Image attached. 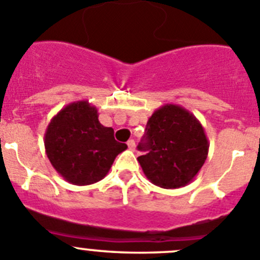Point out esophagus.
<instances>
[{
  "label": "esophagus",
  "instance_id": "obj_1",
  "mask_svg": "<svg viewBox=\"0 0 260 260\" xmlns=\"http://www.w3.org/2000/svg\"><path fill=\"white\" fill-rule=\"evenodd\" d=\"M127 145H128V148H129V150H135V147H136V143H135V141L133 140H129L127 142Z\"/></svg>",
  "mask_w": 260,
  "mask_h": 260
}]
</instances>
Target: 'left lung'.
<instances>
[{
	"label": "left lung",
	"instance_id": "1",
	"mask_svg": "<svg viewBox=\"0 0 260 260\" xmlns=\"http://www.w3.org/2000/svg\"><path fill=\"white\" fill-rule=\"evenodd\" d=\"M208 138L200 120L185 108L165 104L147 120L137 158L146 178L155 185L176 189L190 183L208 155Z\"/></svg>",
	"mask_w": 260,
	"mask_h": 260
}]
</instances>
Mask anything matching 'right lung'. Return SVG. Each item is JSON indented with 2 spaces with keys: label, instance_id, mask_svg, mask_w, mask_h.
Here are the masks:
<instances>
[{
  "label": "right lung",
  "instance_id": "right-lung-1",
  "mask_svg": "<svg viewBox=\"0 0 260 260\" xmlns=\"http://www.w3.org/2000/svg\"><path fill=\"white\" fill-rule=\"evenodd\" d=\"M44 147L53 168L74 185H90L109 173L114 158L127 150L115 141L114 129L99 122L95 105L74 102L50 119Z\"/></svg>",
  "mask_w": 260,
  "mask_h": 260
}]
</instances>
